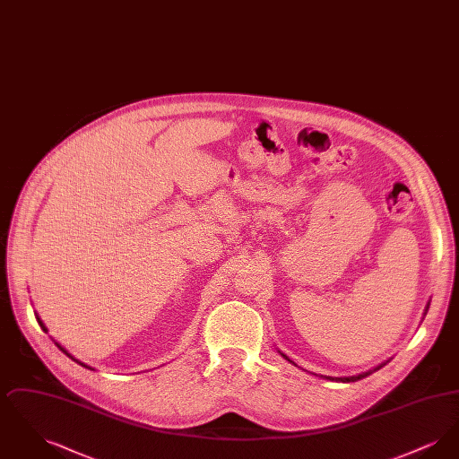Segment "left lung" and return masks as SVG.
<instances>
[{"label": "left lung", "instance_id": "1", "mask_svg": "<svg viewBox=\"0 0 459 459\" xmlns=\"http://www.w3.org/2000/svg\"><path fill=\"white\" fill-rule=\"evenodd\" d=\"M427 309H429V306H427ZM282 356L287 359V356H285V354H282ZM289 361H290V359H289ZM378 368H382V365H380V367H377L375 370H378ZM371 371H365V373H361V375H356V377H344V378H339V380H341V382H356V380H361V378L368 377ZM330 380H335V378H330Z\"/></svg>", "mask_w": 459, "mask_h": 459}]
</instances>
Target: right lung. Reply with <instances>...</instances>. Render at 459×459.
Returning a JSON list of instances; mask_svg holds the SVG:
<instances>
[{
    "instance_id": "right-lung-1",
    "label": "right lung",
    "mask_w": 459,
    "mask_h": 459,
    "mask_svg": "<svg viewBox=\"0 0 459 459\" xmlns=\"http://www.w3.org/2000/svg\"><path fill=\"white\" fill-rule=\"evenodd\" d=\"M36 318H38V324H39V325H41V328H43L44 332H48V328L44 327V324L43 322H41V318H39V316H36ZM56 346H58V348H60V350L64 351V352H65L66 356H68V358H72V359H74V361H77V359H75V358H74V356H72V354H68V352H66L65 350H64V348H62V346H60V344H56ZM77 363H79V365H82V367H86V368H89L88 365H84V363H81V361H77Z\"/></svg>"
}]
</instances>
